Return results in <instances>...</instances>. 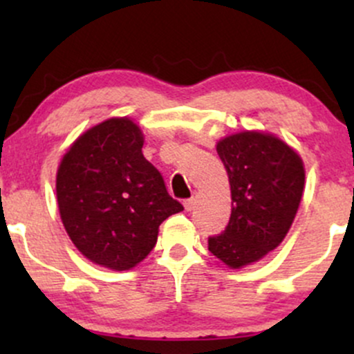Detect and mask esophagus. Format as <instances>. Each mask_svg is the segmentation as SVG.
<instances>
[{
    "label": "esophagus",
    "mask_w": 354,
    "mask_h": 354,
    "mask_svg": "<svg viewBox=\"0 0 354 354\" xmlns=\"http://www.w3.org/2000/svg\"><path fill=\"white\" fill-rule=\"evenodd\" d=\"M183 205H185V209L186 211H193L194 209V206H196V198H189V200H185V203H183Z\"/></svg>",
    "instance_id": "1"
}]
</instances>
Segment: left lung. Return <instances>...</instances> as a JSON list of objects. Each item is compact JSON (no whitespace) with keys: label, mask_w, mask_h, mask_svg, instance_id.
Listing matches in <instances>:
<instances>
[{"label":"left lung","mask_w":354,"mask_h":354,"mask_svg":"<svg viewBox=\"0 0 354 354\" xmlns=\"http://www.w3.org/2000/svg\"><path fill=\"white\" fill-rule=\"evenodd\" d=\"M231 186L225 231L208 238V250L234 270L273 251L290 231L301 203V158L270 133L243 131L216 145Z\"/></svg>","instance_id":"1"}]
</instances>
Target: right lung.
Listing matches in <instances>:
<instances>
[{
  "label": "right lung",
  "mask_w": 354,
  "mask_h": 354,
  "mask_svg": "<svg viewBox=\"0 0 354 354\" xmlns=\"http://www.w3.org/2000/svg\"><path fill=\"white\" fill-rule=\"evenodd\" d=\"M143 133L129 118H111L83 133L56 174L68 236L89 261L131 270L156 245L158 228L183 211L161 173L143 156Z\"/></svg>",
  "instance_id": "1"
}]
</instances>
